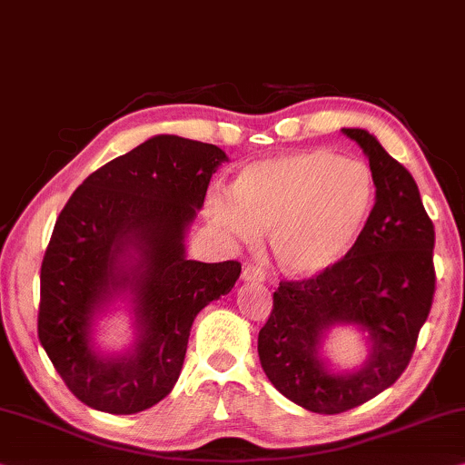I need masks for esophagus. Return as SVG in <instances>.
<instances>
[{"label":"esophagus","instance_id":"obj_1","mask_svg":"<svg viewBox=\"0 0 465 465\" xmlns=\"http://www.w3.org/2000/svg\"><path fill=\"white\" fill-rule=\"evenodd\" d=\"M241 279L247 281V282H264L266 274H264V271H262V268H258V266L245 264V266H243V272H241Z\"/></svg>","mask_w":465,"mask_h":465}]
</instances>
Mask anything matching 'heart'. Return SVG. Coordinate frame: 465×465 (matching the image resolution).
Masks as SVG:
<instances>
[{
	"label": "heart",
	"instance_id": "1",
	"mask_svg": "<svg viewBox=\"0 0 465 465\" xmlns=\"http://www.w3.org/2000/svg\"><path fill=\"white\" fill-rule=\"evenodd\" d=\"M373 173L362 161L311 149L253 161L232 193L213 186L207 216L234 243L258 245L272 232L282 272L316 279L354 252L373 210Z\"/></svg>",
	"mask_w": 465,
	"mask_h": 465
}]
</instances>
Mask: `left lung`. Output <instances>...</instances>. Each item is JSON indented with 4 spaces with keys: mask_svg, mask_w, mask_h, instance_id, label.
Masks as SVG:
<instances>
[{
    "mask_svg": "<svg viewBox=\"0 0 465 465\" xmlns=\"http://www.w3.org/2000/svg\"><path fill=\"white\" fill-rule=\"evenodd\" d=\"M367 154L375 205L365 232L331 272L281 281L258 335L262 369L274 388L312 413H344L378 396L405 371L434 300V224L420 188L378 138L341 130ZM335 324L368 331L370 356L354 372L331 374L318 350Z\"/></svg>",
    "mask_w": 465,
    "mask_h": 465,
    "instance_id": "1",
    "label": "left lung"
}]
</instances>
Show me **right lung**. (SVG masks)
<instances>
[{"label":"right lung","instance_id":"add662e5","mask_svg":"<svg viewBox=\"0 0 465 465\" xmlns=\"http://www.w3.org/2000/svg\"><path fill=\"white\" fill-rule=\"evenodd\" d=\"M224 161L216 144L161 134L90 173L60 212L42 262L37 333L84 405L132 415L165 399L194 316L237 282V260H188L184 245ZM121 294L131 295L137 340L100 355L93 321Z\"/></svg>","mask_w":465,"mask_h":465}]
</instances>
